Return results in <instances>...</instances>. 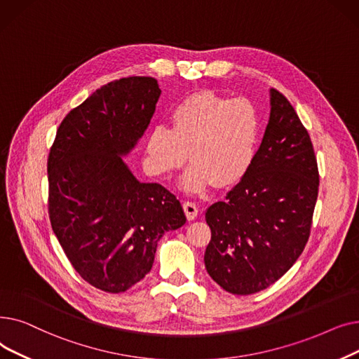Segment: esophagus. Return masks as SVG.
<instances>
[{
  "label": "esophagus",
  "mask_w": 359,
  "mask_h": 359,
  "mask_svg": "<svg viewBox=\"0 0 359 359\" xmlns=\"http://www.w3.org/2000/svg\"><path fill=\"white\" fill-rule=\"evenodd\" d=\"M182 208L185 212V216L189 220H194L198 215V209H197V204L193 201H184L182 203Z\"/></svg>",
  "instance_id": "34e87169"
}]
</instances>
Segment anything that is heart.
<instances>
[{
  "mask_svg": "<svg viewBox=\"0 0 359 359\" xmlns=\"http://www.w3.org/2000/svg\"><path fill=\"white\" fill-rule=\"evenodd\" d=\"M260 143V116L250 100L231 99L213 90L184 97L170 111V128L153 126L146 142V168L169 178L187 151L193 163L181 178V189L200 193L215 182L231 187L251 169Z\"/></svg>",
  "mask_w": 359,
  "mask_h": 359,
  "instance_id": "obj_1",
  "label": "heart"
}]
</instances>
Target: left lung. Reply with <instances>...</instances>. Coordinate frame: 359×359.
<instances>
[{
    "label": "left lung",
    "mask_w": 359,
    "mask_h": 359,
    "mask_svg": "<svg viewBox=\"0 0 359 359\" xmlns=\"http://www.w3.org/2000/svg\"><path fill=\"white\" fill-rule=\"evenodd\" d=\"M318 169L309 131L270 89V115L248 174L206 210L210 278L235 295L260 292L294 266L310 236Z\"/></svg>",
    "instance_id": "1"
}]
</instances>
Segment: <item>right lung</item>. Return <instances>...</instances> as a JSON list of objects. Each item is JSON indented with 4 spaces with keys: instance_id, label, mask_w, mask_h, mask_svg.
Here are the masks:
<instances>
[{
    "instance_id": "obj_1",
    "label": "right lung",
    "mask_w": 359,
    "mask_h": 359,
    "mask_svg": "<svg viewBox=\"0 0 359 359\" xmlns=\"http://www.w3.org/2000/svg\"><path fill=\"white\" fill-rule=\"evenodd\" d=\"M161 93L153 77L108 83L64 118L49 151L50 225L79 275L100 291L126 292L140 282L162 236L187 220L174 194L139 181L123 159Z\"/></svg>"
}]
</instances>
